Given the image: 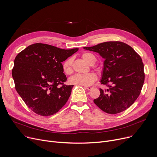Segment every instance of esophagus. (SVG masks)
<instances>
[{
  "label": "esophagus",
  "instance_id": "34e87169",
  "mask_svg": "<svg viewBox=\"0 0 157 157\" xmlns=\"http://www.w3.org/2000/svg\"><path fill=\"white\" fill-rule=\"evenodd\" d=\"M84 88H85V89H87V90H91V89H92V88H93V87H92V86H84Z\"/></svg>",
  "mask_w": 157,
  "mask_h": 157
}]
</instances>
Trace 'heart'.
<instances>
[{"label":"heart","instance_id":"obj_1","mask_svg":"<svg viewBox=\"0 0 157 157\" xmlns=\"http://www.w3.org/2000/svg\"><path fill=\"white\" fill-rule=\"evenodd\" d=\"M82 59L89 65H93L95 62V57L90 53H84L82 55ZM72 59L71 58L65 60L62 63V69L65 74H69L72 71ZM97 80V76L94 73L89 72L86 74H77L71 77L69 82L72 85H78L84 86L92 85Z\"/></svg>","mask_w":157,"mask_h":157}]
</instances>
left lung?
<instances>
[{
	"label": "left lung",
	"mask_w": 157,
	"mask_h": 157,
	"mask_svg": "<svg viewBox=\"0 0 157 157\" xmlns=\"http://www.w3.org/2000/svg\"><path fill=\"white\" fill-rule=\"evenodd\" d=\"M83 48L98 53L104 59L100 82L111 83L108 89H100V96L94 100V103L109 114L126 110L137 99L143 86L144 65L141 56L131 46L120 41Z\"/></svg>",
	"instance_id": "left-lung-1"
}]
</instances>
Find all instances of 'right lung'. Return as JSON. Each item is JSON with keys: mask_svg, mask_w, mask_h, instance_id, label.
<instances>
[{"mask_svg": "<svg viewBox=\"0 0 157 157\" xmlns=\"http://www.w3.org/2000/svg\"><path fill=\"white\" fill-rule=\"evenodd\" d=\"M78 51L36 43L16 56L12 70L15 88L35 113L50 116L67 102L74 85H63L67 77L62 62Z\"/></svg>", "mask_w": 157, "mask_h": 157, "instance_id": "1", "label": "right lung"}]
</instances>
